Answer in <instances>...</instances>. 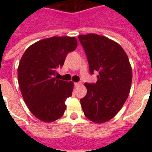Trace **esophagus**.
Wrapping results in <instances>:
<instances>
[{
  "label": "esophagus",
  "mask_w": 152,
  "mask_h": 152,
  "mask_svg": "<svg viewBox=\"0 0 152 152\" xmlns=\"http://www.w3.org/2000/svg\"><path fill=\"white\" fill-rule=\"evenodd\" d=\"M81 85V83L80 82H76V83H74V86H75V87H79Z\"/></svg>",
  "instance_id": "34e87169"
}]
</instances>
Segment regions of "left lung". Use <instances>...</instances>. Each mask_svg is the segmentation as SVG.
<instances>
[{"mask_svg": "<svg viewBox=\"0 0 152 152\" xmlns=\"http://www.w3.org/2000/svg\"><path fill=\"white\" fill-rule=\"evenodd\" d=\"M86 52L89 72H98L96 83H86L87 94L80 99L84 114L95 123H104L117 114L126 101L132 69L122 47L97 34L78 37Z\"/></svg>", "mask_w": 152, "mask_h": 152, "instance_id": "obj_1", "label": "left lung"}]
</instances>
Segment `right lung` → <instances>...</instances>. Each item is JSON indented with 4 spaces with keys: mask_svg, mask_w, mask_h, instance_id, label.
<instances>
[{
    "mask_svg": "<svg viewBox=\"0 0 152 152\" xmlns=\"http://www.w3.org/2000/svg\"><path fill=\"white\" fill-rule=\"evenodd\" d=\"M76 47L75 37H53L31 45L22 56L18 85L25 103L40 121L53 122L66 110L65 102L72 96L73 83L58 79L56 70Z\"/></svg>",
    "mask_w": 152,
    "mask_h": 152,
    "instance_id": "1",
    "label": "right lung"
}]
</instances>
